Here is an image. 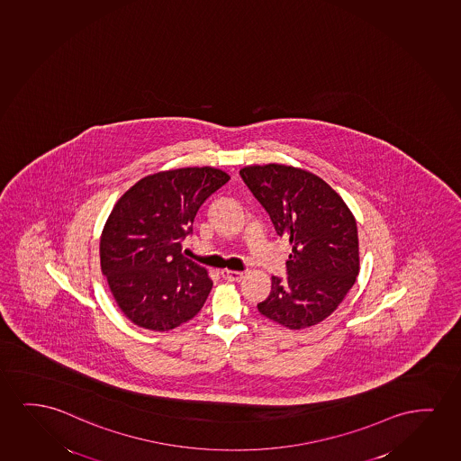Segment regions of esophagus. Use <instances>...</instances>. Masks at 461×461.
<instances>
[{
    "instance_id": "1",
    "label": "esophagus",
    "mask_w": 461,
    "mask_h": 461,
    "mask_svg": "<svg viewBox=\"0 0 461 461\" xmlns=\"http://www.w3.org/2000/svg\"><path fill=\"white\" fill-rule=\"evenodd\" d=\"M221 277L228 280V282H240V278L244 277V274L240 271H230V269H223L221 272Z\"/></svg>"
}]
</instances>
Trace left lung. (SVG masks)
<instances>
[{"label":"left lung","instance_id":"obj_1","mask_svg":"<svg viewBox=\"0 0 461 461\" xmlns=\"http://www.w3.org/2000/svg\"><path fill=\"white\" fill-rule=\"evenodd\" d=\"M242 181L271 217L278 236L290 238L288 277H272L261 315L285 328L315 326L353 288L359 274L354 215L321 177L286 165H253Z\"/></svg>","mask_w":461,"mask_h":461}]
</instances>
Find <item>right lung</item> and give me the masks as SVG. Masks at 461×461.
<instances>
[{"instance_id": "right-lung-1", "label": "right lung", "mask_w": 461, "mask_h": 461, "mask_svg": "<svg viewBox=\"0 0 461 461\" xmlns=\"http://www.w3.org/2000/svg\"><path fill=\"white\" fill-rule=\"evenodd\" d=\"M228 181L212 167L160 171L114 204L102 231L101 269L133 324L165 332L202 310L212 280L181 249L200 206Z\"/></svg>"}]
</instances>
